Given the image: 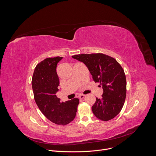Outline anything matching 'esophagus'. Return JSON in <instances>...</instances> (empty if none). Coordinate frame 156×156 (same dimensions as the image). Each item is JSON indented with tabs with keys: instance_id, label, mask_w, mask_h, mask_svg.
<instances>
[{
	"instance_id": "34e87169",
	"label": "esophagus",
	"mask_w": 156,
	"mask_h": 156,
	"mask_svg": "<svg viewBox=\"0 0 156 156\" xmlns=\"http://www.w3.org/2000/svg\"><path fill=\"white\" fill-rule=\"evenodd\" d=\"M84 97H85V95H84V94H80L79 96V98L80 99H83Z\"/></svg>"
}]
</instances>
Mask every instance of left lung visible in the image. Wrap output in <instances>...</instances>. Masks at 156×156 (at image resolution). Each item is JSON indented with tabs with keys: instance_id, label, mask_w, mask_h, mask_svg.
<instances>
[{
	"instance_id": "8db88e82",
	"label": "left lung",
	"mask_w": 156,
	"mask_h": 156,
	"mask_svg": "<svg viewBox=\"0 0 156 156\" xmlns=\"http://www.w3.org/2000/svg\"><path fill=\"white\" fill-rule=\"evenodd\" d=\"M72 57L84 63L93 80L103 89L102 98H96L92 106L94 115L102 121L114 119L121 111L126 94V76L121 65L115 58L100 53Z\"/></svg>"
}]
</instances>
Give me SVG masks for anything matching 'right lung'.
<instances>
[{
    "label": "right lung",
    "mask_w": 156,
    "mask_h": 156,
    "mask_svg": "<svg viewBox=\"0 0 156 156\" xmlns=\"http://www.w3.org/2000/svg\"><path fill=\"white\" fill-rule=\"evenodd\" d=\"M62 58H47L38 63L31 83L34 100L42 113L52 122L65 125L74 120L79 99L74 98L63 102L56 96L60 83L56 68Z\"/></svg>",
    "instance_id": "1"
}]
</instances>
